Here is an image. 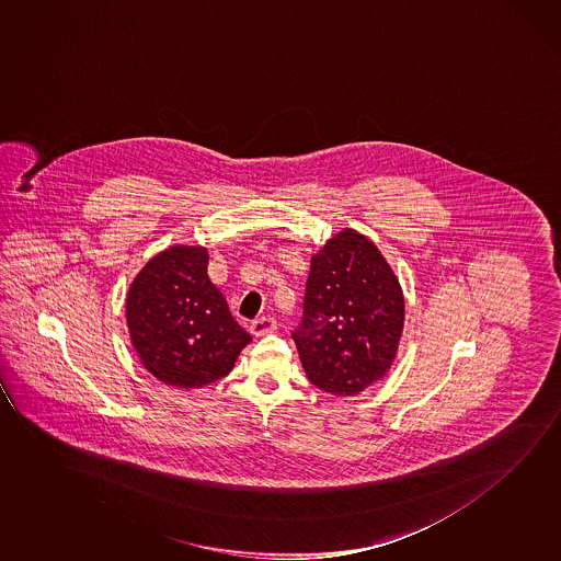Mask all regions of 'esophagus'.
<instances>
[{
    "mask_svg": "<svg viewBox=\"0 0 561 561\" xmlns=\"http://www.w3.org/2000/svg\"><path fill=\"white\" fill-rule=\"evenodd\" d=\"M277 330V322L274 317H262V319H256L252 322V327H250V332H252V336H266V334H274Z\"/></svg>",
    "mask_w": 561,
    "mask_h": 561,
    "instance_id": "esophagus-1",
    "label": "esophagus"
}]
</instances>
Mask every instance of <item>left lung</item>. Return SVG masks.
Masks as SVG:
<instances>
[{"label": "left lung", "mask_w": 561, "mask_h": 561, "mask_svg": "<svg viewBox=\"0 0 561 561\" xmlns=\"http://www.w3.org/2000/svg\"><path fill=\"white\" fill-rule=\"evenodd\" d=\"M404 330V294L371 239L344 229L311 259L302 320L294 332L314 387L355 397L387 375Z\"/></svg>", "instance_id": "obj_1"}]
</instances>
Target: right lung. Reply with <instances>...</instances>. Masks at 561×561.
<instances>
[{
	"mask_svg": "<svg viewBox=\"0 0 561 561\" xmlns=\"http://www.w3.org/2000/svg\"><path fill=\"white\" fill-rule=\"evenodd\" d=\"M206 247L161 250L129 285L126 320L139 362L169 387L202 388L229 375L249 332L207 277Z\"/></svg>",
	"mask_w": 561,
	"mask_h": 561,
	"instance_id": "1",
	"label": "right lung"
}]
</instances>
